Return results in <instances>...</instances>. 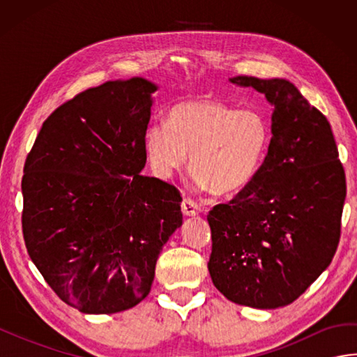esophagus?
<instances>
[{"instance_id": "esophagus-1", "label": "esophagus", "mask_w": 357, "mask_h": 357, "mask_svg": "<svg viewBox=\"0 0 357 357\" xmlns=\"http://www.w3.org/2000/svg\"><path fill=\"white\" fill-rule=\"evenodd\" d=\"M181 208H183L184 216H198L201 213L199 206L192 199H184L183 204H181Z\"/></svg>"}]
</instances>
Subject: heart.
<instances>
[{
    "instance_id": "b5f03b06",
    "label": "heart",
    "mask_w": 357,
    "mask_h": 357,
    "mask_svg": "<svg viewBox=\"0 0 357 357\" xmlns=\"http://www.w3.org/2000/svg\"><path fill=\"white\" fill-rule=\"evenodd\" d=\"M271 142L268 119L256 109H236L211 98L173 105L167 123L153 121L144 135L151 170L170 179L188 162L199 190L239 193L253 183Z\"/></svg>"
}]
</instances>
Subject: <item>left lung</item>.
Returning <instances> with one entry per match:
<instances>
[{"mask_svg": "<svg viewBox=\"0 0 357 357\" xmlns=\"http://www.w3.org/2000/svg\"><path fill=\"white\" fill-rule=\"evenodd\" d=\"M229 81L268 101L271 142L253 183L207 216L213 242L208 271L234 304L273 310L298 299L333 261L345 173L327 118L290 81Z\"/></svg>", "mask_w": 357, "mask_h": 357, "instance_id": "1", "label": "left lung"}]
</instances>
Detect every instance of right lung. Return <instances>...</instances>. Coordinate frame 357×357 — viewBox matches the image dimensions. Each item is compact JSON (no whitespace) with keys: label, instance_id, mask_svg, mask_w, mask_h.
I'll return each mask as SVG.
<instances>
[{"label":"right lung","instance_id":"right-lung-1","mask_svg":"<svg viewBox=\"0 0 357 357\" xmlns=\"http://www.w3.org/2000/svg\"><path fill=\"white\" fill-rule=\"evenodd\" d=\"M158 89L133 77L86 90L44 121L26 159L27 253L82 313H119L146 299L158 256L183 225L176 188L141 174Z\"/></svg>","mask_w":357,"mask_h":357}]
</instances>
